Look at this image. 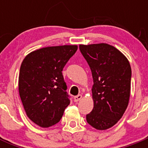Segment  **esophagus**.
I'll return each instance as SVG.
<instances>
[{
    "label": "esophagus",
    "instance_id": "34e87169",
    "mask_svg": "<svg viewBox=\"0 0 148 148\" xmlns=\"http://www.w3.org/2000/svg\"><path fill=\"white\" fill-rule=\"evenodd\" d=\"M82 99V95H77V96H75L74 97V102H79V101H80L81 100V99Z\"/></svg>",
    "mask_w": 148,
    "mask_h": 148
}]
</instances>
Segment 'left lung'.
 Wrapping results in <instances>:
<instances>
[{
	"label": "left lung",
	"mask_w": 148,
	"mask_h": 148,
	"mask_svg": "<svg viewBox=\"0 0 148 148\" xmlns=\"http://www.w3.org/2000/svg\"><path fill=\"white\" fill-rule=\"evenodd\" d=\"M79 49L92 71L94 108L86 121L104 130L114 126L125 113L130 96L132 71L128 59L107 44L83 45Z\"/></svg>",
	"instance_id": "left-lung-1"
}]
</instances>
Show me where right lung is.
Masks as SVG:
<instances>
[{
    "label": "right lung",
    "instance_id": "obj_1",
    "mask_svg": "<svg viewBox=\"0 0 148 148\" xmlns=\"http://www.w3.org/2000/svg\"><path fill=\"white\" fill-rule=\"evenodd\" d=\"M77 45L49 46L28 53L22 62L18 91L26 115L41 127L56 125L70 100L62 70Z\"/></svg>",
    "mask_w": 148,
    "mask_h": 148
}]
</instances>
